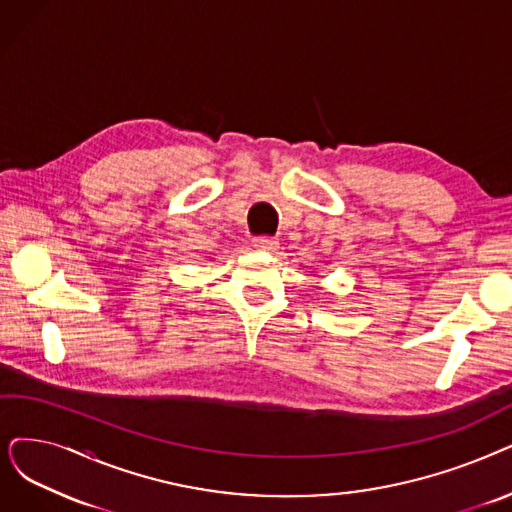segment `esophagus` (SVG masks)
<instances>
[{"label": "esophagus", "mask_w": 512, "mask_h": 512, "mask_svg": "<svg viewBox=\"0 0 512 512\" xmlns=\"http://www.w3.org/2000/svg\"><path fill=\"white\" fill-rule=\"evenodd\" d=\"M277 245H279V241L275 237H256L254 239V248H258L262 252H273V250H277Z\"/></svg>", "instance_id": "34e87169"}]
</instances>
